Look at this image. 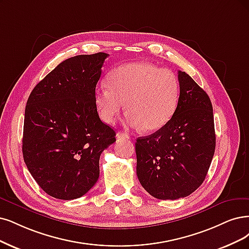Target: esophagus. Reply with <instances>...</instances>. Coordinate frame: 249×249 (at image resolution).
<instances>
[{"mask_svg": "<svg viewBox=\"0 0 249 249\" xmlns=\"http://www.w3.org/2000/svg\"><path fill=\"white\" fill-rule=\"evenodd\" d=\"M117 139H126V140H130V136L128 135L127 133H125V132H122V131H120V132H118L117 133Z\"/></svg>", "mask_w": 249, "mask_h": 249, "instance_id": "34e87169", "label": "esophagus"}]
</instances>
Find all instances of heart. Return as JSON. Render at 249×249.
<instances>
[{"label":"heart","mask_w":249,"mask_h":249,"mask_svg":"<svg viewBox=\"0 0 249 249\" xmlns=\"http://www.w3.org/2000/svg\"><path fill=\"white\" fill-rule=\"evenodd\" d=\"M179 82L176 73L151 62L123 64L95 90V106L105 123H113L125 107L126 124L145 131L160 129L176 112Z\"/></svg>","instance_id":"obj_1"}]
</instances>
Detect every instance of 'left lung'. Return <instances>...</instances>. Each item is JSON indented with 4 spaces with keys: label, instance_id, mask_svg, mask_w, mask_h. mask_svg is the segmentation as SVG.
I'll return each instance as SVG.
<instances>
[{
    "label": "left lung",
    "instance_id": "1",
    "mask_svg": "<svg viewBox=\"0 0 249 249\" xmlns=\"http://www.w3.org/2000/svg\"><path fill=\"white\" fill-rule=\"evenodd\" d=\"M179 98L171 119L135 142L136 174L161 200L187 197L204 181L215 150L213 105L206 92L178 71Z\"/></svg>",
    "mask_w": 249,
    "mask_h": 249
}]
</instances>
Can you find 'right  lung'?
<instances>
[{"label": "right lung", "mask_w": 249, "mask_h": 249, "mask_svg": "<svg viewBox=\"0 0 249 249\" xmlns=\"http://www.w3.org/2000/svg\"><path fill=\"white\" fill-rule=\"evenodd\" d=\"M108 54L77 55L36 85L27 99L22 139L26 167L51 197H82L99 178V157L116 142L101 122L95 88Z\"/></svg>", "instance_id": "right-lung-1"}]
</instances>
